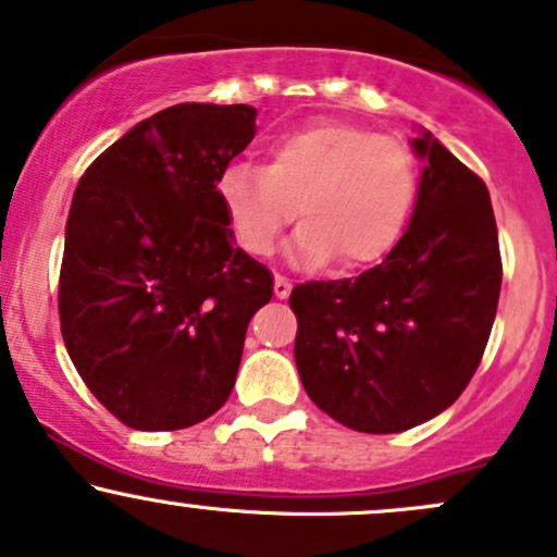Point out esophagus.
Listing matches in <instances>:
<instances>
[{
	"label": "esophagus",
	"instance_id": "obj_1",
	"mask_svg": "<svg viewBox=\"0 0 557 557\" xmlns=\"http://www.w3.org/2000/svg\"><path fill=\"white\" fill-rule=\"evenodd\" d=\"M274 296L288 298L290 296V280L283 274H274Z\"/></svg>",
	"mask_w": 557,
	"mask_h": 557
}]
</instances>
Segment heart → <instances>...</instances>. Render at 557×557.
I'll list each match as a JSON object with an SVG mask.
<instances>
[{
	"label": "heart",
	"instance_id": "obj_1",
	"mask_svg": "<svg viewBox=\"0 0 557 557\" xmlns=\"http://www.w3.org/2000/svg\"><path fill=\"white\" fill-rule=\"evenodd\" d=\"M219 195L246 253H272L298 213V261L325 264L335 256L344 269H362L381 261L405 232L418 163L401 139L320 121L274 139L264 169L230 166Z\"/></svg>",
	"mask_w": 557,
	"mask_h": 557
}]
</instances>
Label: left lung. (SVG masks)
<instances>
[{
  "label": "left lung",
  "instance_id": "obj_1",
  "mask_svg": "<svg viewBox=\"0 0 557 557\" xmlns=\"http://www.w3.org/2000/svg\"><path fill=\"white\" fill-rule=\"evenodd\" d=\"M412 148L425 161L418 203L383 264L290 293L309 399L362 433L407 431L455 405L484 357L503 285L484 180L428 132Z\"/></svg>",
  "mask_w": 557,
  "mask_h": 557
}]
</instances>
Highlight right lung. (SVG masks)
Returning a JSON list of instances; mask_svg holds the SVG:
<instances>
[{"instance_id":"right-lung-1","label":"right lung","mask_w":557,"mask_h":557,"mask_svg":"<svg viewBox=\"0 0 557 557\" xmlns=\"http://www.w3.org/2000/svg\"><path fill=\"white\" fill-rule=\"evenodd\" d=\"M256 108L182 102L84 171L65 224L60 330L73 368L137 431L211 418L235 386L272 272L232 243L219 180Z\"/></svg>"}]
</instances>
